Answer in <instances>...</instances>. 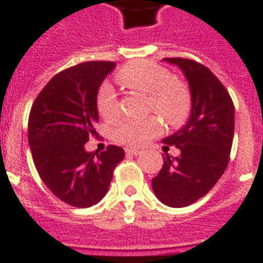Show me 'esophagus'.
I'll use <instances>...</instances> for the list:
<instances>
[{
  "instance_id": "1",
  "label": "esophagus",
  "mask_w": 263,
  "mask_h": 263,
  "mask_svg": "<svg viewBox=\"0 0 263 263\" xmlns=\"http://www.w3.org/2000/svg\"><path fill=\"white\" fill-rule=\"evenodd\" d=\"M125 153H127L128 155H139V154L142 153V150L134 148V147H127V148H125Z\"/></svg>"
}]
</instances>
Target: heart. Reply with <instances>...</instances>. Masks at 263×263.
I'll return each mask as SVG.
<instances>
[{
	"instance_id": "heart-1",
	"label": "heart",
	"mask_w": 263,
	"mask_h": 263,
	"mask_svg": "<svg viewBox=\"0 0 263 263\" xmlns=\"http://www.w3.org/2000/svg\"><path fill=\"white\" fill-rule=\"evenodd\" d=\"M117 80L131 90L147 96V112L162 117L167 125L177 127L186 120L192 108L187 86L173 78L172 72L148 61L129 63L119 71ZM98 112L106 120L119 115V101L109 85H104L97 96ZM161 132V123L155 117L146 120H125L115 131V138L123 144L142 146Z\"/></svg>"
}]
</instances>
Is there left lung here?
I'll return each mask as SVG.
<instances>
[{"label": "left lung", "mask_w": 263, "mask_h": 263, "mask_svg": "<svg viewBox=\"0 0 263 263\" xmlns=\"http://www.w3.org/2000/svg\"><path fill=\"white\" fill-rule=\"evenodd\" d=\"M178 66L189 83L192 109L181 129L163 139L165 148L176 146L181 154H166L161 172L151 181L158 200L182 208L204 197L227 168L231 153L235 109L227 89L208 67L185 58H165Z\"/></svg>", "instance_id": "1"}]
</instances>
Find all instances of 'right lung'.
<instances>
[{"mask_svg":"<svg viewBox=\"0 0 263 263\" xmlns=\"http://www.w3.org/2000/svg\"><path fill=\"white\" fill-rule=\"evenodd\" d=\"M115 62H85L66 69L43 87L31 108L28 143L46 186L69 205L87 208L101 201L113 170L124 159L121 147L89 153L97 136V95Z\"/></svg>","mask_w":263,"mask_h":263,"instance_id":"1","label":"right lung"}]
</instances>
